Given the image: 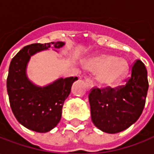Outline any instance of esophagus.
Returning <instances> with one entry per match:
<instances>
[{
  "label": "esophagus",
  "instance_id": "1",
  "mask_svg": "<svg viewBox=\"0 0 154 154\" xmlns=\"http://www.w3.org/2000/svg\"><path fill=\"white\" fill-rule=\"evenodd\" d=\"M85 85H86L87 90H90L93 87V80L90 77L85 78Z\"/></svg>",
  "mask_w": 154,
  "mask_h": 154
}]
</instances>
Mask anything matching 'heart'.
Instances as JSON below:
<instances>
[{
  "mask_svg": "<svg viewBox=\"0 0 154 154\" xmlns=\"http://www.w3.org/2000/svg\"><path fill=\"white\" fill-rule=\"evenodd\" d=\"M86 68L92 72H100L98 81L108 87L121 83L128 73L129 65L126 59L111 54H101L87 62Z\"/></svg>",
  "mask_w": 154,
  "mask_h": 154,
  "instance_id": "heart-1",
  "label": "heart"
}]
</instances>
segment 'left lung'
Masks as SVG:
<instances>
[{
    "label": "left lung",
    "instance_id": "left-lung-1",
    "mask_svg": "<svg viewBox=\"0 0 154 154\" xmlns=\"http://www.w3.org/2000/svg\"><path fill=\"white\" fill-rule=\"evenodd\" d=\"M148 86L147 70L142 61L137 59L131 66V76L125 85L93 87L89 93L93 123L109 134L129 128L143 111Z\"/></svg>",
    "mask_w": 154,
    "mask_h": 154
}]
</instances>
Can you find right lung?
<instances>
[{"label": "right lung", "instance_id": "obj_1", "mask_svg": "<svg viewBox=\"0 0 154 154\" xmlns=\"http://www.w3.org/2000/svg\"><path fill=\"white\" fill-rule=\"evenodd\" d=\"M64 43L32 44L25 46L11 60L7 90L12 111L17 121L26 128L46 133L55 128L62 116L65 99L70 95L72 84L77 77L59 78L43 88L27 79L26 68L32 55L53 45L60 48Z\"/></svg>", "mask_w": 154, "mask_h": 154}]
</instances>
